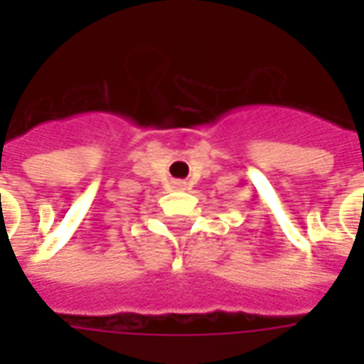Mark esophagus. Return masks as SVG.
Returning <instances> with one entry per match:
<instances>
[{
  "mask_svg": "<svg viewBox=\"0 0 364 364\" xmlns=\"http://www.w3.org/2000/svg\"><path fill=\"white\" fill-rule=\"evenodd\" d=\"M175 189H185V181H173Z\"/></svg>",
  "mask_w": 364,
  "mask_h": 364,
  "instance_id": "esophagus-1",
  "label": "esophagus"
}]
</instances>
